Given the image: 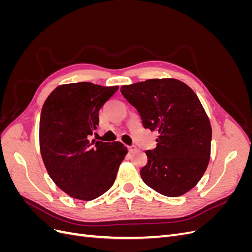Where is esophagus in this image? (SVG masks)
Masks as SVG:
<instances>
[{"label": "esophagus", "instance_id": "1", "mask_svg": "<svg viewBox=\"0 0 252 252\" xmlns=\"http://www.w3.org/2000/svg\"><path fill=\"white\" fill-rule=\"evenodd\" d=\"M128 150L130 151V152H133V151H135V150H136V147L134 146V145H131V146H129V147H128Z\"/></svg>", "mask_w": 252, "mask_h": 252}]
</instances>
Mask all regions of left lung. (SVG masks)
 <instances>
[{
	"label": "left lung",
	"mask_w": 252,
	"mask_h": 252,
	"mask_svg": "<svg viewBox=\"0 0 252 252\" xmlns=\"http://www.w3.org/2000/svg\"><path fill=\"white\" fill-rule=\"evenodd\" d=\"M121 93L139 111L144 128L157 131L140 173L145 184L166 196L191 190L210 159L211 124L194 91L177 79H150L123 85Z\"/></svg>",
	"instance_id": "left-lung-1"
}]
</instances>
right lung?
<instances>
[{"label":"right lung","mask_w":252,"mask_h":252,"mask_svg":"<svg viewBox=\"0 0 252 252\" xmlns=\"http://www.w3.org/2000/svg\"><path fill=\"white\" fill-rule=\"evenodd\" d=\"M118 89L89 82L63 84L43 105V162L56 185L73 199L91 201L107 191L127 155L121 142L88 140L98 125V111Z\"/></svg>","instance_id":"right-lung-1"}]
</instances>
